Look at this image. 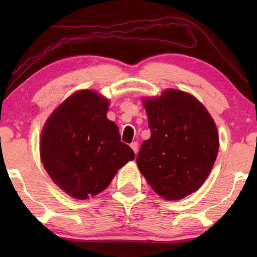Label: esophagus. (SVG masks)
<instances>
[{"label": "esophagus", "mask_w": 257, "mask_h": 257, "mask_svg": "<svg viewBox=\"0 0 257 257\" xmlns=\"http://www.w3.org/2000/svg\"><path fill=\"white\" fill-rule=\"evenodd\" d=\"M130 146H131V149H132L133 151H135V153H136V154L138 153V143H137V142H133Z\"/></svg>", "instance_id": "1"}]
</instances>
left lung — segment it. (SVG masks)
I'll list each match as a JSON object with an SVG mask.
<instances>
[{"instance_id":"left-lung-1","label":"left lung","mask_w":257,"mask_h":257,"mask_svg":"<svg viewBox=\"0 0 257 257\" xmlns=\"http://www.w3.org/2000/svg\"><path fill=\"white\" fill-rule=\"evenodd\" d=\"M144 106L151 137L137 157L139 171L164 199H184L201 187L215 163V122L195 97L180 90L146 98Z\"/></svg>"}]
</instances>
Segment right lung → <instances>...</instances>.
Wrapping results in <instances>:
<instances>
[{"label": "right lung", "mask_w": 257, "mask_h": 257, "mask_svg": "<svg viewBox=\"0 0 257 257\" xmlns=\"http://www.w3.org/2000/svg\"><path fill=\"white\" fill-rule=\"evenodd\" d=\"M108 100L91 90L65 99L45 122L40 152L52 181L75 199L97 195L118 170L135 159L120 142L118 126L106 117Z\"/></svg>", "instance_id": "right-lung-1"}]
</instances>
